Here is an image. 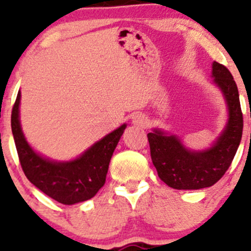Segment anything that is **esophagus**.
<instances>
[{"mask_svg":"<svg viewBox=\"0 0 251 251\" xmlns=\"http://www.w3.org/2000/svg\"><path fill=\"white\" fill-rule=\"evenodd\" d=\"M132 124H133V126H135V127H139V128H144L148 126V118H146L144 114L142 113H138L135 114V116H133V118H132Z\"/></svg>","mask_w":251,"mask_h":251,"instance_id":"34e87169","label":"esophagus"}]
</instances>
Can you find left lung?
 <instances>
[{"label": "left lung", "instance_id": "1", "mask_svg": "<svg viewBox=\"0 0 251 251\" xmlns=\"http://www.w3.org/2000/svg\"><path fill=\"white\" fill-rule=\"evenodd\" d=\"M211 77L221 89L227 108V122L210 148L190 150L178 135L153 128L148 134L158 176L166 185L177 190H200L212 186L223 177L240 146L243 116L240 96L231 73L226 66L212 62Z\"/></svg>", "mask_w": 251, "mask_h": 251}]
</instances>
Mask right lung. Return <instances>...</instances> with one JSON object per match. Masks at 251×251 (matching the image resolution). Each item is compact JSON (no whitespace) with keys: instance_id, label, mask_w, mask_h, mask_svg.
<instances>
[{"instance_id":"add662e5","label":"right lung","mask_w":251,"mask_h":251,"mask_svg":"<svg viewBox=\"0 0 251 251\" xmlns=\"http://www.w3.org/2000/svg\"><path fill=\"white\" fill-rule=\"evenodd\" d=\"M21 92L11 111V131L25 177L31 184L65 205L91 200L102 188L112 154L126 128V124L94 143L75 159L57 162L46 158L25 139L20 123Z\"/></svg>"}]
</instances>
